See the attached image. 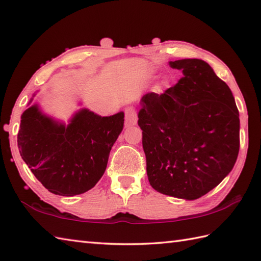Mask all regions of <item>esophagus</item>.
<instances>
[{
  "instance_id": "34e87169",
  "label": "esophagus",
  "mask_w": 261,
  "mask_h": 261,
  "mask_svg": "<svg viewBox=\"0 0 261 261\" xmlns=\"http://www.w3.org/2000/svg\"><path fill=\"white\" fill-rule=\"evenodd\" d=\"M124 114H125V125H135L137 124V121H138V115L136 110L134 108H126L124 111Z\"/></svg>"
}]
</instances>
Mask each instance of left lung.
<instances>
[{
    "label": "left lung",
    "mask_w": 261,
    "mask_h": 261,
    "mask_svg": "<svg viewBox=\"0 0 261 261\" xmlns=\"http://www.w3.org/2000/svg\"><path fill=\"white\" fill-rule=\"evenodd\" d=\"M181 79L163 94L141 98L147 175L165 195L196 199L233 168L240 148V120L229 86L201 59L169 62Z\"/></svg>",
    "instance_id": "obj_1"
}]
</instances>
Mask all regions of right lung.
Returning a JSON list of instances; mask_svg holds the SVG:
<instances>
[{
    "label": "right lung",
    "mask_w": 261,
    "mask_h": 261,
    "mask_svg": "<svg viewBox=\"0 0 261 261\" xmlns=\"http://www.w3.org/2000/svg\"><path fill=\"white\" fill-rule=\"evenodd\" d=\"M123 123V112L99 116L84 109L66 126L32 105L21 115L19 151L49 192L79 195L93 188L103 176Z\"/></svg>",
    "instance_id": "obj_1"
}]
</instances>
